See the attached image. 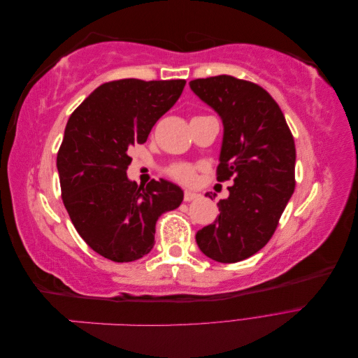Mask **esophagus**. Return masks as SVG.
<instances>
[{"label":"esophagus","mask_w":358,"mask_h":358,"mask_svg":"<svg viewBox=\"0 0 358 358\" xmlns=\"http://www.w3.org/2000/svg\"><path fill=\"white\" fill-rule=\"evenodd\" d=\"M200 197V194H197L196 191H191V189H185V192H183V200L185 201H192Z\"/></svg>","instance_id":"esophagus-1"}]
</instances>
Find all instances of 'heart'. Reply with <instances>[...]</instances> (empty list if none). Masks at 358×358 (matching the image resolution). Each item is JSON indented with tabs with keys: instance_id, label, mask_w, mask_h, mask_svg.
<instances>
[{
	"instance_id": "1",
	"label": "heart",
	"mask_w": 358,
	"mask_h": 358,
	"mask_svg": "<svg viewBox=\"0 0 358 358\" xmlns=\"http://www.w3.org/2000/svg\"><path fill=\"white\" fill-rule=\"evenodd\" d=\"M169 175L179 182L191 183L196 179V167L189 164H175L169 169Z\"/></svg>"
}]
</instances>
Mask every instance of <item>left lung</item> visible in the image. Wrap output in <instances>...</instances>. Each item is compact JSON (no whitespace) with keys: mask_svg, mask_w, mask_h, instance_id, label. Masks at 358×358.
Returning a JSON list of instances; mask_svg holds the SVG:
<instances>
[{"mask_svg":"<svg viewBox=\"0 0 358 358\" xmlns=\"http://www.w3.org/2000/svg\"><path fill=\"white\" fill-rule=\"evenodd\" d=\"M189 86L222 119L216 179L234 182L229 199L218 203V218L196 241L215 262L237 263L270 241L294 192V138L278 103L257 83L221 74Z\"/></svg>","mask_w":358,"mask_h":358,"instance_id":"8db88e82","label":"left lung"}]
</instances>
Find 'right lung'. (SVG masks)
<instances>
[{"mask_svg": "<svg viewBox=\"0 0 358 358\" xmlns=\"http://www.w3.org/2000/svg\"><path fill=\"white\" fill-rule=\"evenodd\" d=\"M185 80L121 79L100 85L76 109L57 157L70 220L96 254L129 263L154 248L159 216L180 206L169 180L137 185L127 178L128 149L142 145L180 96Z\"/></svg>", "mask_w": 358, "mask_h": 358, "instance_id": "right-lung-1", "label": "right lung"}]
</instances>
